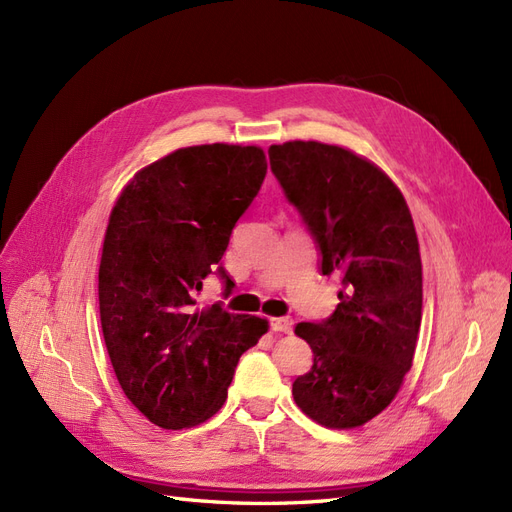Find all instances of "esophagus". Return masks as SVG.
Listing matches in <instances>:
<instances>
[{
	"instance_id": "esophagus-1",
	"label": "esophagus",
	"mask_w": 512,
	"mask_h": 512,
	"mask_svg": "<svg viewBox=\"0 0 512 512\" xmlns=\"http://www.w3.org/2000/svg\"><path fill=\"white\" fill-rule=\"evenodd\" d=\"M271 331L275 333H290L292 331V318L290 316H280V318H271Z\"/></svg>"
}]
</instances>
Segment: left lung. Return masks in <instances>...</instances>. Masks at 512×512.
I'll use <instances>...</instances> for the list:
<instances>
[{
    "label": "left lung",
    "instance_id": "obj_1",
    "mask_svg": "<svg viewBox=\"0 0 512 512\" xmlns=\"http://www.w3.org/2000/svg\"><path fill=\"white\" fill-rule=\"evenodd\" d=\"M269 162L318 247L322 275L342 277L335 312L294 329L314 352L312 369L292 382L294 401L324 427L365 425L395 399L421 329L410 209L378 166L344 147L271 145Z\"/></svg>",
    "mask_w": 512,
    "mask_h": 512
}]
</instances>
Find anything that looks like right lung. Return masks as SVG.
<instances>
[{
	"instance_id": "obj_1",
	"label": "right lung",
	"mask_w": 512,
	"mask_h": 512,
	"mask_svg": "<svg viewBox=\"0 0 512 512\" xmlns=\"http://www.w3.org/2000/svg\"><path fill=\"white\" fill-rule=\"evenodd\" d=\"M267 175L258 147L198 145L149 164L123 188L108 220L100 273L104 344L123 393L153 425L205 423L228 395L245 350L269 324L196 307L232 228Z\"/></svg>"
}]
</instances>
